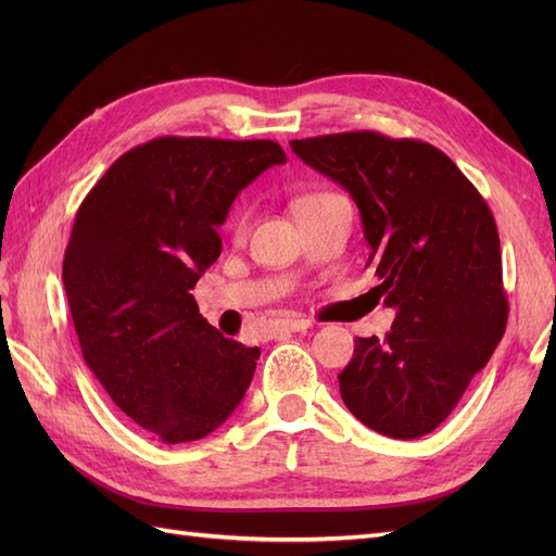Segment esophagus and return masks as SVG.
Listing matches in <instances>:
<instances>
[{"mask_svg":"<svg viewBox=\"0 0 556 556\" xmlns=\"http://www.w3.org/2000/svg\"><path fill=\"white\" fill-rule=\"evenodd\" d=\"M311 327V319L301 317V315H292V317H282L274 325V336H282V333H292V331H306Z\"/></svg>","mask_w":556,"mask_h":556,"instance_id":"esophagus-1","label":"esophagus"}]
</instances>
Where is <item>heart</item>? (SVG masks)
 <instances>
[{
    "mask_svg": "<svg viewBox=\"0 0 556 556\" xmlns=\"http://www.w3.org/2000/svg\"><path fill=\"white\" fill-rule=\"evenodd\" d=\"M329 194H333V192H313V194L299 197V199L294 201V215L304 213L306 208L315 206L317 201H323V199H325V197H329ZM245 225H248V211H245V208H241L237 215H233V229H237V231H243V229H245Z\"/></svg>",
    "mask_w": 556,
    "mask_h": 556,
    "instance_id": "heart-1",
    "label": "heart"
}]
</instances>
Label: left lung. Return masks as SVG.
I'll use <instances>...</instances> for the list:
<instances>
[{"label": "left lung", "instance_id": "obj_1", "mask_svg": "<svg viewBox=\"0 0 556 556\" xmlns=\"http://www.w3.org/2000/svg\"><path fill=\"white\" fill-rule=\"evenodd\" d=\"M290 146L355 199L374 290L396 308L382 341H355L339 374L343 403L368 429L419 439L454 410L506 331L494 215L431 143L364 129Z\"/></svg>", "mask_w": 556, "mask_h": 556}]
</instances>
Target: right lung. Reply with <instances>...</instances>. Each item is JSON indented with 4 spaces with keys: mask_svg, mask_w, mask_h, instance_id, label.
<instances>
[{
    "mask_svg": "<svg viewBox=\"0 0 556 556\" xmlns=\"http://www.w3.org/2000/svg\"><path fill=\"white\" fill-rule=\"evenodd\" d=\"M276 141L160 137L117 157L78 206L62 280L83 359L129 419L199 441L239 406L260 348L211 327L190 294L220 257L231 201Z\"/></svg>",
    "mask_w": 556,
    "mask_h": 556,
    "instance_id": "add662e5",
    "label": "right lung"
}]
</instances>
